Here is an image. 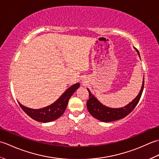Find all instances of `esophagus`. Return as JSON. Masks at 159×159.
I'll return each mask as SVG.
<instances>
[{
	"mask_svg": "<svg viewBox=\"0 0 159 159\" xmlns=\"http://www.w3.org/2000/svg\"><path fill=\"white\" fill-rule=\"evenodd\" d=\"M83 85H85V83H84V82H83Z\"/></svg>",
	"mask_w": 159,
	"mask_h": 159,
	"instance_id": "obj_1",
	"label": "esophagus"
}]
</instances>
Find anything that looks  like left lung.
<instances>
[{"instance_id":"1","label":"left lung","mask_w":159,"mask_h":159,"mask_svg":"<svg viewBox=\"0 0 159 159\" xmlns=\"http://www.w3.org/2000/svg\"><path fill=\"white\" fill-rule=\"evenodd\" d=\"M137 52L139 57V52L137 49L134 48ZM144 87V77L143 79L142 86L139 93L136 96L134 99L131 101L130 103L126 104V106L121 108H110L103 105L100 101L98 100L95 96L91 93L89 89H87L89 92V100H87V107L89 113L95 117L96 119L98 120L104 122H111L116 120H118L127 116L128 114L133 111V110L135 108L137 104L139 102L141 98V94H142Z\"/></svg>"}]
</instances>
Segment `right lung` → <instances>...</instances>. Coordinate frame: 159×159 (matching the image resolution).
Here are the masks:
<instances>
[{"instance_id": "add662e5", "label": "right lung", "mask_w": 159, "mask_h": 159, "mask_svg": "<svg viewBox=\"0 0 159 159\" xmlns=\"http://www.w3.org/2000/svg\"><path fill=\"white\" fill-rule=\"evenodd\" d=\"M79 87V83L74 84L70 87L55 102L42 109H31V108L23 106L19 102L18 103L22 109L32 119L43 123L50 122V121L58 119L62 116L64 111H66L70 97Z\"/></svg>"}]
</instances>
